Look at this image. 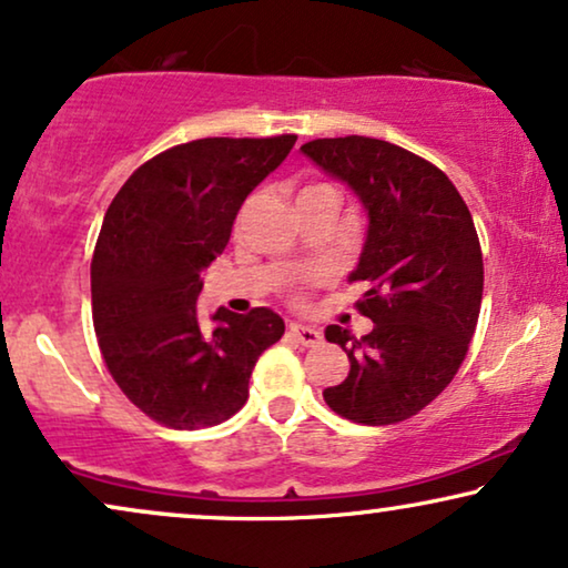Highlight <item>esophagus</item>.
I'll list each match as a JSON object with an SVG mask.
<instances>
[{"label": "esophagus", "mask_w": 568, "mask_h": 568, "mask_svg": "<svg viewBox=\"0 0 568 568\" xmlns=\"http://www.w3.org/2000/svg\"><path fill=\"white\" fill-rule=\"evenodd\" d=\"M290 334L297 338L300 344H305V347H315V344H321V331L315 326H305V323H290Z\"/></svg>", "instance_id": "esophagus-1"}]
</instances>
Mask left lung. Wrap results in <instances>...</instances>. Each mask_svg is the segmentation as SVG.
<instances>
[{
    "label": "left lung",
    "mask_w": 568,
    "mask_h": 568,
    "mask_svg": "<svg viewBox=\"0 0 568 568\" xmlns=\"http://www.w3.org/2000/svg\"><path fill=\"white\" fill-rule=\"evenodd\" d=\"M363 205L367 234L349 282L375 326L355 338L328 326L349 375L323 392L336 415L363 425L402 423L428 407L459 371L483 302L475 221L452 180L378 138H321L300 149Z\"/></svg>",
    "instance_id": "1"
}]
</instances>
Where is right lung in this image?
I'll return each instance as SVG.
<instances>
[{
	"instance_id": "1",
	"label": "right lung",
	"mask_w": 568,
	"mask_h": 568,
	"mask_svg": "<svg viewBox=\"0 0 568 568\" xmlns=\"http://www.w3.org/2000/svg\"><path fill=\"white\" fill-rule=\"evenodd\" d=\"M297 135L203 138L174 145L124 182L91 263L93 328L124 396L176 430L209 428L247 402L257 357L284 334L268 307L197 321L203 268L224 253L245 197Z\"/></svg>"
}]
</instances>
